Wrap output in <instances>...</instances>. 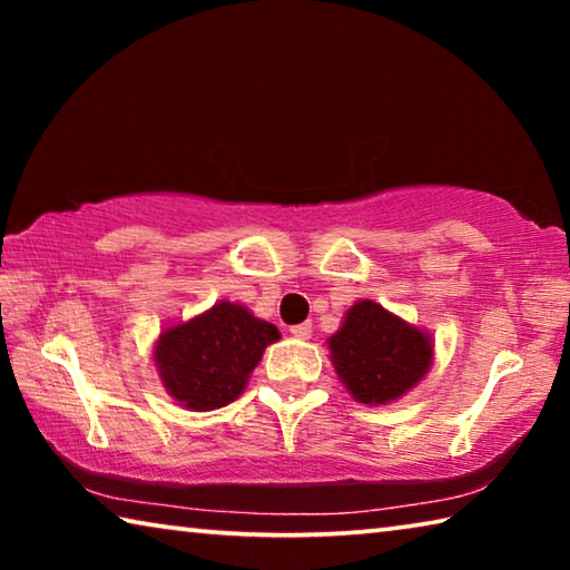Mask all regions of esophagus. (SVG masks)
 <instances>
[{
  "label": "esophagus",
  "instance_id": "esophagus-1",
  "mask_svg": "<svg viewBox=\"0 0 570 570\" xmlns=\"http://www.w3.org/2000/svg\"><path fill=\"white\" fill-rule=\"evenodd\" d=\"M288 332H292V336H296V340H308V336H312V324H308V322L294 324Z\"/></svg>",
  "mask_w": 570,
  "mask_h": 570
}]
</instances>
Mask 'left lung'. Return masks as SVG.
I'll use <instances>...</instances> for the list:
<instances>
[{
	"instance_id": "1",
	"label": "left lung",
	"mask_w": 570,
	"mask_h": 570,
	"mask_svg": "<svg viewBox=\"0 0 570 570\" xmlns=\"http://www.w3.org/2000/svg\"><path fill=\"white\" fill-rule=\"evenodd\" d=\"M330 350L336 374L362 404L402 397L432 364L430 336L374 302H360L346 312Z\"/></svg>"
}]
</instances>
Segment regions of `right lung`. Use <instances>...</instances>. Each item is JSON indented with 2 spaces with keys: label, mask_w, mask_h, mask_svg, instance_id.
I'll list each match as a JSON object with an SVG mask.
<instances>
[{
  "label": "right lung",
  "mask_w": 570,
  "mask_h": 570,
  "mask_svg": "<svg viewBox=\"0 0 570 570\" xmlns=\"http://www.w3.org/2000/svg\"><path fill=\"white\" fill-rule=\"evenodd\" d=\"M274 324L248 308L220 302L188 324L160 334L156 364L170 397L183 407L206 412L224 407L244 392L264 350L278 340Z\"/></svg>",
  "instance_id": "1"
}]
</instances>
